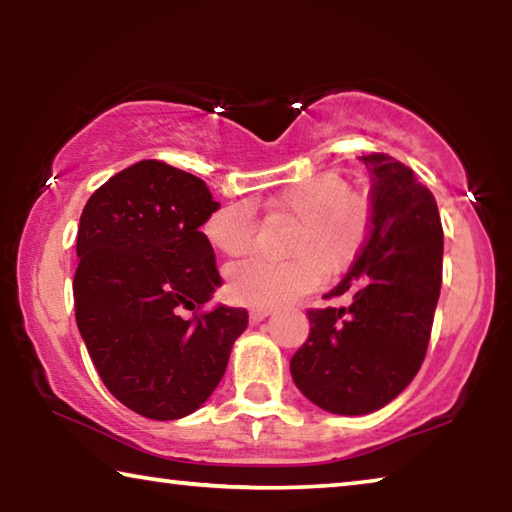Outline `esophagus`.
I'll list each match as a JSON object with an SVG mask.
<instances>
[{
    "label": "esophagus",
    "instance_id": "34e87169",
    "mask_svg": "<svg viewBox=\"0 0 512 512\" xmlns=\"http://www.w3.org/2000/svg\"><path fill=\"white\" fill-rule=\"evenodd\" d=\"M248 314H250V320H253V323H262V320L268 314H271V309H268V307H253L248 311Z\"/></svg>",
    "mask_w": 512,
    "mask_h": 512
}]
</instances>
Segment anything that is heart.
<instances>
[{"mask_svg": "<svg viewBox=\"0 0 512 512\" xmlns=\"http://www.w3.org/2000/svg\"><path fill=\"white\" fill-rule=\"evenodd\" d=\"M271 214L296 221L287 253L289 262L248 257L230 266L228 291L241 305L277 307L305 296L318 284L320 273L341 275L357 262L370 235V205L354 194L348 180L320 173L284 187L266 198ZM255 216L244 203L214 210L203 223L205 239L216 253L246 255L255 239Z\"/></svg>", "mask_w": 512, "mask_h": 512, "instance_id": "1", "label": "heart"}]
</instances>
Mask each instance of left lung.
Segmentation results:
<instances>
[{
  "mask_svg": "<svg viewBox=\"0 0 512 512\" xmlns=\"http://www.w3.org/2000/svg\"><path fill=\"white\" fill-rule=\"evenodd\" d=\"M361 160L372 180V228L357 262L325 296L350 302L309 309V339L291 359L302 395L341 415L377 411L411 384L429 348L443 284L436 198L388 153Z\"/></svg>",
  "mask_w": 512,
  "mask_h": 512,
  "instance_id": "8db88e82",
  "label": "left lung"
}]
</instances>
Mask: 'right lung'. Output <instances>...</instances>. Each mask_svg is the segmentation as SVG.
<instances>
[{"label": "right lung", "mask_w": 512, "mask_h": 512, "mask_svg": "<svg viewBox=\"0 0 512 512\" xmlns=\"http://www.w3.org/2000/svg\"><path fill=\"white\" fill-rule=\"evenodd\" d=\"M214 210L201 178L162 160L115 173L83 207L76 325L108 391L144 418L194 413L248 327L246 309L201 311L223 284L201 232ZM183 308L195 318L183 319Z\"/></svg>", "instance_id": "obj_1"}]
</instances>
